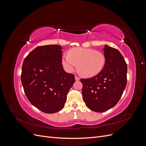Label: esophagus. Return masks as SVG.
<instances>
[{"label": "esophagus", "mask_w": 146, "mask_h": 146, "mask_svg": "<svg viewBox=\"0 0 146 146\" xmlns=\"http://www.w3.org/2000/svg\"><path fill=\"white\" fill-rule=\"evenodd\" d=\"M75 79H76V81H78V80H80V78H79L78 77H77V76H75Z\"/></svg>", "instance_id": "1"}]
</instances>
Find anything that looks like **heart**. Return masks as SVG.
Listing matches in <instances>:
<instances>
[{
	"label": "heart",
	"mask_w": 146,
	"mask_h": 146,
	"mask_svg": "<svg viewBox=\"0 0 146 146\" xmlns=\"http://www.w3.org/2000/svg\"><path fill=\"white\" fill-rule=\"evenodd\" d=\"M61 63L68 72H72L78 66V71L86 77L99 74L105 64V57L100 52L90 48L75 47L62 57Z\"/></svg>",
	"instance_id": "obj_1"
}]
</instances>
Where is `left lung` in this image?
Here are the masks:
<instances>
[{"label": "left lung", "instance_id": "8db88e82", "mask_svg": "<svg viewBox=\"0 0 146 146\" xmlns=\"http://www.w3.org/2000/svg\"><path fill=\"white\" fill-rule=\"evenodd\" d=\"M104 52L105 64L102 70L91 78L80 79L86 107L99 113L114 107L127 85V66L120 52L106 44Z\"/></svg>", "mask_w": 146, "mask_h": 146}]
</instances>
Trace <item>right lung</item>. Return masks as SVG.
Listing matches in <instances>:
<instances>
[{"label":"right lung","mask_w":146,"mask_h":146,"mask_svg":"<svg viewBox=\"0 0 146 146\" xmlns=\"http://www.w3.org/2000/svg\"><path fill=\"white\" fill-rule=\"evenodd\" d=\"M62 49L60 45L38 46L25 57L22 67L21 82L26 96L46 113L63 108L75 82L74 75L66 72L61 64Z\"/></svg>","instance_id":"obj_1"}]
</instances>
